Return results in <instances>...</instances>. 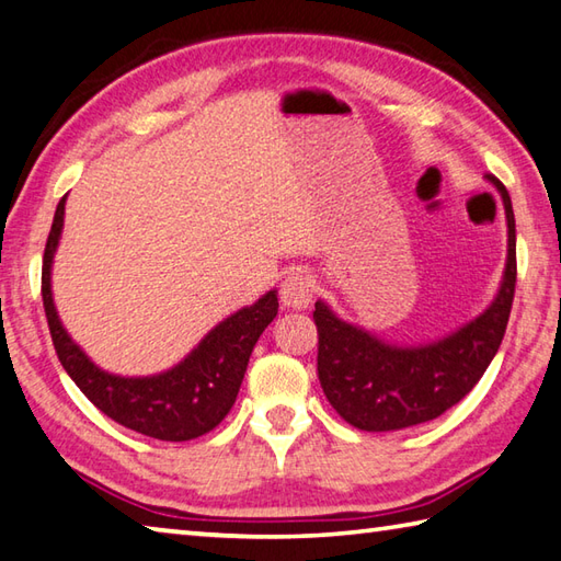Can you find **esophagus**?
Segmentation results:
<instances>
[{"mask_svg":"<svg viewBox=\"0 0 561 561\" xmlns=\"http://www.w3.org/2000/svg\"><path fill=\"white\" fill-rule=\"evenodd\" d=\"M279 299H282L284 309L304 311L313 299V284H311L309 274H304V272L287 274L279 287Z\"/></svg>","mask_w":561,"mask_h":561,"instance_id":"esophagus-1","label":"esophagus"}]
</instances>
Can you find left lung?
Segmentation results:
<instances>
[{
  "label": "left lung",
  "instance_id": "8db88e82",
  "mask_svg": "<svg viewBox=\"0 0 561 561\" xmlns=\"http://www.w3.org/2000/svg\"><path fill=\"white\" fill-rule=\"evenodd\" d=\"M486 182L506 211L508 252L496 296L471 321L431 343L399 345L316 301L318 379L333 409L359 431H403L437 419L477 387L496 357L515 294V216L506 186L491 174Z\"/></svg>",
  "mask_w": 561,
  "mask_h": 561
}]
</instances>
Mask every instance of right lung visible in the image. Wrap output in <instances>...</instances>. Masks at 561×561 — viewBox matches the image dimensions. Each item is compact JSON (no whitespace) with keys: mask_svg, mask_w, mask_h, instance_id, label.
<instances>
[{"mask_svg":"<svg viewBox=\"0 0 561 561\" xmlns=\"http://www.w3.org/2000/svg\"><path fill=\"white\" fill-rule=\"evenodd\" d=\"M65 199L68 196H62L55 208L41 277L43 309L60 365L99 411L140 435L184 443L214 431L236 403L252 347L277 316V289H270L255 304L224 318L170 369L148 377L112 375L96 367L65 331L53 301L50 277L62 236Z\"/></svg>","mask_w":561,"mask_h":561,"instance_id":"obj_1","label":"right lung"}]
</instances>
